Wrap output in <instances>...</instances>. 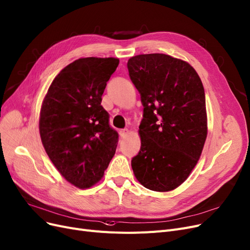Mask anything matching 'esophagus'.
Instances as JSON below:
<instances>
[{
	"mask_svg": "<svg viewBox=\"0 0 250 250\" xmlns=\"http://www.w3.org/2000/svg\"><path fill=\"white\" fill-rule=\"evenodd\" d=\"M128 134H129L128 129H122V130H120V135L122 137H126Z\"/></svg>",
	"mask_w": 250,
	"mask_h": 250,
	"instance_id": "34e87169",
	"label": "esophagus"
}]
</instances>
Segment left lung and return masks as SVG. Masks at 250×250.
I'll use <instances>...</instances> for the list:
<instances>
[{"instance_id":"1","label":"left lung","mask_w":250,"mask_h":250,"mask_svg":"<svg viewBox=\"0 0 250 250\" xmlns=\"http://www.w3.org/2000/svg\"><path fill=\"white\" fill-rule=\"evenodd\" d=\"M127 67L144 105L133 173L148 189L172 191L192 172L206 141L201 79L187 62L161 53L133 56Z\"/></svg>"}]
</instances>
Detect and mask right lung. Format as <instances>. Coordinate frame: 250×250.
<instances>
[{
  "label": "right lung",
  "instance_id": "add662e5",
  "mask_svg": "<svg viewBox=\"0 0 250 250\" xmlns=\"http://www.w3.org/2000/svg\"><path fill=\"white\" fill-rule=\"evenodd\" d=\"M114 57L79 58L50 85L40 112L43 146L65 181L88 188L101 181L116 153L118 133L102 105Z\"/></svg>",
  "mask_w": 250,
  "mask_h": 250
}]
</instances>
